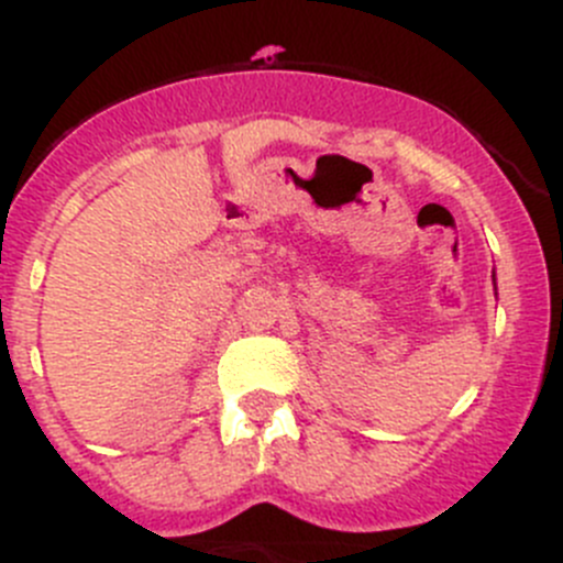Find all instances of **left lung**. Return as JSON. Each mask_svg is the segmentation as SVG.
I'll use <instances>...</instances> for the list:
<instances>
[{
  "label": "left lung",
  "instance_id": "left-lung-1",
  "mask_svg": "<svg viewBox=\"0 0 563 563\" xmlns=\"http://www.w3.org/2000/svg\"><path fill=\"white\" fill-rule=\"evenodd\" d=\"M493 284H495V271H493Z\"/></svg>",
  "mask_w": 563,
  "mask_h": 563
}]
</instances>
